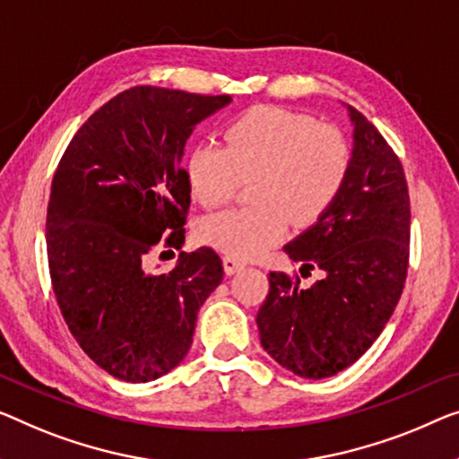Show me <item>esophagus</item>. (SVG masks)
Wrapping results in <instances>:
<instances>
[{
    "label": "esophagus",
    "instance_id": "obj_1",
    "mask_svg": "<svg viewBox=\"0 0 459 459\" xmlns=\"http://www.w3.org/2000/svg\"><path fill=\"white\" fill-rule=\"evenodd\" d=\"M222 264H224V273H227V276H232V273L241 272L245 268V264L241 262V259L230 257V255H224Z\"/></svg>",
    "mask_w": 459,
    "mask_h": 459
}]
</instances>
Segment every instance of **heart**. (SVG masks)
Wrapping results in <instances>:
<instances>
[{
  "label": "heart",
  "mask_w": 459,
  "mask_h": 459,
  "mask_svg": "<svg viewBox=\"0 0 459 459\" xmlns=\"http://www.w3.org/2000/svg\"><path fill=\"white\" fill-rule=\"evenodd\" d=\"M191 195L204 208L230 202L251 179V206L197 224V238L237 259L264 253L289 221L311 227L336 202L351 169V148L338 127L280 107H253L222 129V148L200 143L186 156Z\"/></svg>",
  "instance_id": "heart-1"
}]
</instances>
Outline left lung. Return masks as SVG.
<instances>
[{
	"mask_svg": "<svg viewBox=\"0 0 459 459\" xmlns=\"http://www.w3.org/2000/svg\"><path fill=\"white\" fill-rule=\"evenodd\" d=\"M354 150L344 187L284 251L324 278L300 289L295 273L270 272L257 311L262 346L299 377H332L365 354L392 317L410 259V195L398 154L351 107Z\"/></svg>",
	"mask_w": 459,
	"mask_h": 459,
	"instance_id": "1",
	"label": "left lung"
}]
</instances>
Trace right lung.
Masks as SVG:
<instances>
[{"label":"right lung","instance_id":"obj_1","mask_svg":"<svg viewBox=\"0 0 459 459\" xmlns=\"http://www.w3.org/2000/svg\"><path fill=\"white\" fill-rule=\"evenodd\" d=\"M229 102L134 86L84 121L55 169L45 232L55 299L82 351L121 381L146 383L179 365L197 311L222 282L212 247L181 253L164 273L150 272V259L186 241L183 146Z\"/></svg>","mask_w":459,"mask_h":459}]
</instances>
